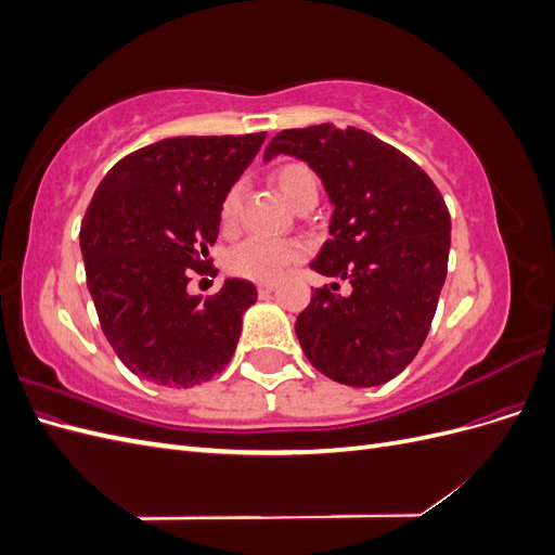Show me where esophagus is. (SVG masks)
Segmentation results:
<instances>
[{"label":"esophagus","instance_id":"1","mask_svg":"<svg viewBox=\"0 0 555 555\" xmlns=\"http://www.w3.org/2000/svg\"><path fill=\"white\" fill-rule=\"evenodd\" d=\"M257 292H259V296H268V294H273V292H275V284H273V282H261L259 287H257Z\"/></svg>","mask_w":555,"mask_h":555}]
</instances>
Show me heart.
<instances>
[{
	"mask_svg": "<svg viewBox=\"0 0 555 555\" xmlns=\"http://www.w3.org/2000/svg\"><path fill=\"white\" fill-rule=\"evenodd\" d=\"M271 182L275 190L287 198L294 208L308 196H317L319 182L314 171L304 162H282L271 171ZM241 182L231 184L220 204V222L224 229H231L241 212ZM306 255V249L296 241L273 243L263 238H247L231 247L224 257V266L231 275H238L251 282H273L278 280L292 263Z\"/></svg>",
	"mask_w": 555,
	"mask_h": 555,
	"instance_id": "1",
	"label": "heart"
}]
</instances>
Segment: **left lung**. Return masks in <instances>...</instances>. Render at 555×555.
<instances>
[{"label":"left lung","instance_id":"8db88e82","mask_svg":"<svg viewBox=\"0 0 555 555\" xmlns=\"http://www.w3.org/2000/svg\"><path fill=\"white\" fill-rule=\"evenodd\" d=\"M294 155L322 178L333 215L310 263L349 280L314 289L296 319L308 361L347 386H377L422 349L447 278L451 220L440 190L408 155L357 127L284 129L263 159Z\"/></svg>","mask_w":555,"mask_h":555}]
</instances>
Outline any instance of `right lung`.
<instances>
[{
	"mask_svg": "<svg viewBox=\"0 0 555 555\" xmlns=\"http://www.w3.org/2000/svg\"><path fill=\"white\" fill-rule=\"evenodd\" d=\"M266 131L176 137L117 162L80 227L88 289L106 340L133 375L188 389L222 373L257 287L229 278L201 300L192 271L210 273L227 190L255 159Z\"/></svg>",
	"mask_w": 555,
	"mask_h": 555,
	"instance_id": "add662e5",
	"label": "right lung"
}]
</instances>
